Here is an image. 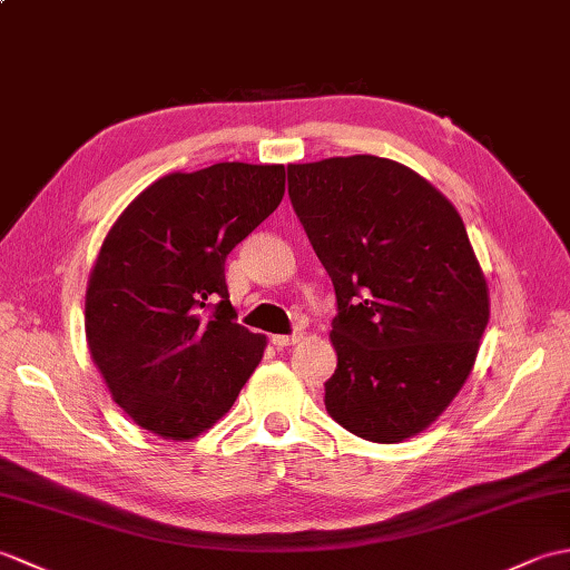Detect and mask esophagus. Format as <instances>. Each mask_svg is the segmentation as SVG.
<instances>
[{"mask_svg":"<svg viewBox=\"0 0 570 570\" xmlns=\"http://www.w3.org/2000/svg\"><path fill=\"white\" fill-rule=\"evenodd\" d=\"M301 341V333H292V335H272V343L276 347H288V345H296Z\"/></svg>","mask_w":570,"mask_h":570,"instance_id":"esophagus-1","label":"esophagus"}]
</instances>
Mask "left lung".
<instances>
[{
  "mask_svg": "<svg viewBox=\"0 0 570 570\" xmlns=\"http://www.w3.org/2000/svg\"><path fill=\"white\" fill-rule=\"evenodd\" d=\"M288 198L335 286L337 367L325 409L350 433L396 443L443 414L490 318L458 210L380 156L292 164Z\"/></svg>",
  "mask_w": 570,
  "mask_h": 570,
  "instance_id": "left-lung-1",
  "label": "left lung"
}]
</instances>
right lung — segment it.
<instances>
[{
    "instance_id": "right-lung-1",
    "label": "right lung",
    "mask_w": 570,
    "mask_h": 570,
    "mask_svg": "<svg viewBox=\"0 0 570 570\" xmlns=\"http://www.w3.org/2000/svg\"><path fill=\"white\" fill-rule=\"evenodd\" d=\"M282 164L168 174L107 233L85 294V335L115 402L186 441L235 404L264 355L237 323L225 259L284 198Z\"/></svg>"
}]
</instances>
